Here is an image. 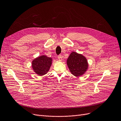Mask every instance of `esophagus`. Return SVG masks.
Returning a JSON list of instances; mask_svg holds the SVG:
<instances>
[{
    "label": "esophagus",
    "instance_id": "1",
    "mask_svg": "<svg viewBox=\"0 0 121 121\" xmlns=\"http://www.w3.org/2000/svg\"><path fill=\"white\" fill-rule=\"evenodd\" d=\"M58 58L59 60L61 61L62 59V55L61 54H59V55H58Z\"/></svg>",
    "mask_w": 121,
    "mask_h": 121
}]
</instances>
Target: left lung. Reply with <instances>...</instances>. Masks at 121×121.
I'll return each instance as SVG.
<instances>
[{
  "label": "left lung",
  "mask_w": 121,
  "mask_h": 121,
  "mask_svg": "<svg viewBox=\"0 0 121 121\" xmlns=\"http://www.w3.org/2000/svg\"><path fill=\"white\" fill-rule=\"evenodd\" d=\"M67 64L69 71L75 77L83 74L88 67L87 60L82 54L72 52L67 61Z\"/></svg>",
  "instance_id": "obj_1"
}]
</instances>
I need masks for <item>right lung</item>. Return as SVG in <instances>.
<instances>
[{
  "mask_svg": "<svg viewBox=\"0 0 121 121\" xmlns=\"http://www.w3.org/2000/svg\"><path fill=\"white\" fill-rule=\"evenodd\" d=\"M52 64V58L45 55H42L33 60L32 67L36 74L43 75L48 72Z\"/></svg>",
  "mask_w": 121,
  "mask_h": 121,
  "instance_id": "1",
  "label": "right lung"
}]
</instances>
